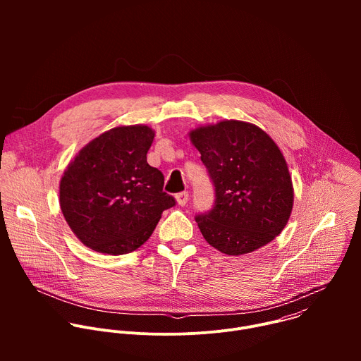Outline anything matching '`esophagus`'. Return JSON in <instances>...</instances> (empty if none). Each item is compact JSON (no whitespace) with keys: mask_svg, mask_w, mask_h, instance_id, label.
<instances>
[{"mask_svg":"<svg viewBox=\"0 0 361 361\" xmlns=\"http://www.w3.org/2000/svg\"><path fill=\"white\" fill-rule=\"evenodd\" d=\"M176 200L178 202V205H185L188 202V192L187 191H181L176 195Z\"/></svg>","mask_w":361,"mask_h":361,"instance_id":"34e87169","label":"esophagus"}]
</instances>
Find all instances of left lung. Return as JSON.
<instances>
[{
    "mask_svg": "<svg viewBox=\"0 0 361 361\" xmlns=\"http://www.w3.org/2000/svg\"><path fill=\"white\" fill-rule=\"evenodd\" d=\"M190 137L214 187L212 209L194 217L205 241L240 255L274 240L293 209L291 177L276 142L235 120L200 127Z\"/></svg>",
    "mask_w": 361,
    "mask_h": 361,
    "instance_id": "8db88e82",
    "label": "left lung"
}]
</instances>
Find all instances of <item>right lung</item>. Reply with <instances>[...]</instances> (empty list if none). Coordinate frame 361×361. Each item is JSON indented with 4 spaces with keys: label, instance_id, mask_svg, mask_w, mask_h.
I'll return each instance as SVG.
<instances>
[{
    "label": "right lung",
    "instance_id": "add662e5",
    "mask_svg": "<svg viewBox=\"0 0 361 361\" xmlns=\"http://www.w3.org/2000/svg\"><path fill=\"white\" fill-rule=\"evenodd\" d=\"M154 131L113 128L88 142L60 183L66 221L82 244L102 254H127L144 244L176 198L164 176L147 163Z\"/></svg>",
    "mask_w": 361,
    "mask_h": 361
}]
</instances>
